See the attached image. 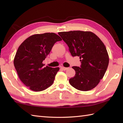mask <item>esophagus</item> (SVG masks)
I'll use <instances>...</instances> for the list:
<instances>
[{"instance_id":"obj_1","label":"esophagus","mask_w":123,"mask_h":123,"mask_svg":"<svg viewBox=\"0 0 123 123\" xmlns=\"http://www.w3.org/2000/svg\"><path fill=\"white\" fill-rule=\"evenodd\" d=\"M61 69L65 71V70H67L68 69V68H66V67H61Z\"/></svg>"}]
</instances>
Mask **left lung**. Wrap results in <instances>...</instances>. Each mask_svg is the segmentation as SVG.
I'll use <instances>...</instances> for the list:
<instances>
[{
  "label": "left lung",
  "instance_id": "1",
  "mask_svg": "<svg viewBox=\"0 0 123 123\" xmlns=\"http://www.w3.org/2000/svg\"><path fill=\"white\" fill-rule=\"evenodd\" d=\"M69 46L72 56H79L80 67H72L75 71L69 79L72 87L81 91L92 89L103 79L107 69L109 56L103 42L89 31H74L58 33Z\"/></svg>",
  "mask_w": 123,
  "mask_h": 123
}]
</instances>
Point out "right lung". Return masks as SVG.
<instances>
[{"mask_svg":"<svg viewBox=\"0 0 123 123\" xmlns=\"http://www.w3.org/2000/svg\"><path fill=\"white\" fill-rule=\"evenodd\" d=\"M62 39L54 33L34 34L26 39L18 48L14 64L22 82L34 91H41L53 84L59 68L44 67L43 60L54 44Z\"/></svg>","mask_w":123,"mask_h":123,"instance_id":"add662e5","label":"right lung"}]
</instances>
